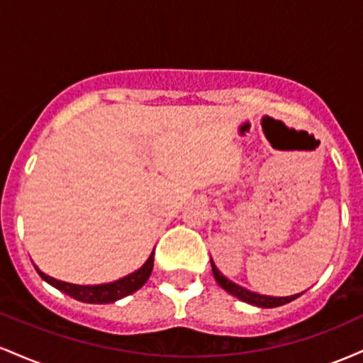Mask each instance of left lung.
Instances as JSON below:
<instances>
[{"label":"left lung","mask_w":363,"mask_h":363,"mask_svg":"<svg viewBox=\"0 0 363 363\" xmlns=\"http://www.w3.org/2000/svg\"><path fill=\"white\" fill-rule=\"evenodd\" d=\"M211 269H213V277L216 283H218L220 286L225 291H228L230 295H234V297L239 298V301H242L245 303H251V306H256V307H264V309H272V307H280V306H285V303H289L291 301H295L297 297H301L303 294H295V295H290V297H269V295H261V294H256V291H251L247 289H244V286L237 285V283L230 281L228 278H225L222 273L216 269V266L213 264V261H211Z\"/></svg>","instance_id":"8db88e82"}]
</instances>
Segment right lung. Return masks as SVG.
Masks as SVG:
<instances>
[{
  "mask_svg": "<svg viewBox=\"0 0 363 363\" xmlns=\"http://www.w3.org/2000/svg\"><path fill=\"white\" fill-rule=\"evenodd\" d=\"M153 252L150 254L147 262H145L140 269H136L135 273L128 274V277L124 278H119V280L116 281L102 283V285H74V283H66L49 277V274L40 272L37 266L35 269L37 273L40 274V278L48 281L49 285H52L54 289L62 291V294L69 295V297L77 298V301L86 303H111L135 294L136 290H140L141 286L147 283L153 269Z\"/></svg>",
  "mask_w": 363,
  "mask_h": 363,
  "instance_id": "add662e5",
  "label": "right lung"
}]
</instances>
